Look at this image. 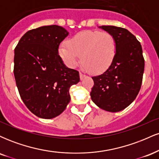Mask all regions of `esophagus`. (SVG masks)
Listing matches in <instances>:
<instances>
[{
	"mask_svg": "<svg viewBox=\"0 0 159 159\" xmlns=\"http://www.w3.org/2000/svg\"><path fill=\"white\" fill-rule=\"evenodd\" d=\"M85 77H86V75L81 73V72H80V79L83 80Z\"/></svg>",
	"mask_w": 159,
	"mask_h": 159,
	"instance_id": "1",
	"label": "esophagus"
}]
</instances>
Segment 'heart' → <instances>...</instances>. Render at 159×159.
<instances>
[{"label": "heart", "instance_id": "b5f03b06", "mask_svg": "<svg viewBox=\"0 0 159 159\" xmlns=\"http://www.w3.org/2000/svg\"><path fill=\"white\" fill-rule=\"evenodd\" d=\"M115 39L108 33L83 30L59 47V54L69 68H75L81 61L84 68L94 74L105 72L116 55Z\"/></svg>", "mask_w": 159, "mask_h": 159}]
</instances>
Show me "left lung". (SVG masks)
I'll use <instances>...</instances> for the list:
<instances>
[{"label":"left lung","mask_w":159,"mask_h":159,"mask_svg":"<svg viewBox=\"0 0 159 159\" xmlns=\"http://www.w3.org/2000/svg\"><path fill=\"white\" fill-rule=\"evenodd\" d=\"M99 27L114 36L116 52L111 66L92 77L91 99L103 110L118 112L129 106L139 93L144 71L143 51L140 42L126 29L111 25Z\"/></svg>","instance_id":"left-lung-1"}]
</instances>
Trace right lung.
<instances>
[{"label": "right lung", "mask_w": 159, "mask_h": 159, "mask_svg": "<svg viewBox=\"0 0 159 159\" xmlns=\"http://www.w3.org/2000/svg\"><path fill=\"white\" fill-rule=\"evenodd\" d=\"M69 35L58 25L29 30L15 48L14 76L23 102L34 114L52 119L70 102L69 88L80 81L79 72L66 67L58 54Z\"/></svg>", "instance_id": "obj_1"}]
</instances>
